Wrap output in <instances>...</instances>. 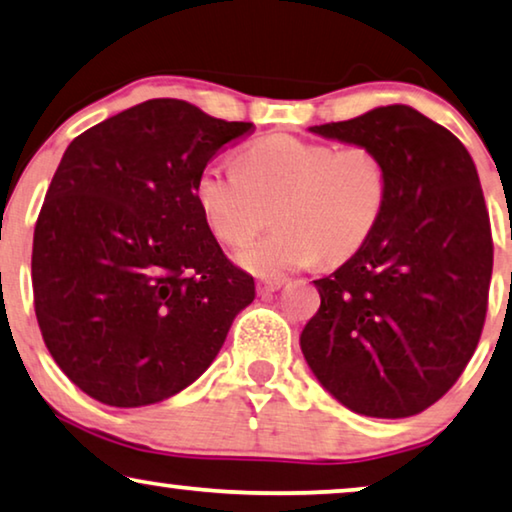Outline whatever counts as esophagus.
<instances>
[{"label":"esophagus","mask_w":512,"mask_h":512,"mask_svg":"<svg viewBox=\"0 0 512 512\" xmlns=\"http://www.w3.org/2000/svg\"><path fill=\"white\" fill-rule=\"evenodd\" d=\"M285 285V280L283 278H271V280H259L257 283V292L262 294V297H266V294H271V292H276V290H280V287Z\"/></svg>","instance_id":"obj_1"}]
</instances>
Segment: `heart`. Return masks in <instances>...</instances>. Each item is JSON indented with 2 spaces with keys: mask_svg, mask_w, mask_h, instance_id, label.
I'll use <instances>...</instances> for the list:
<instances>
[{
  "mask_svg": "<svg viewBox=\"0 0 512 512\" xmlns=\"http://www.w3.org/2000/svg\"><path fill=\"white\" fill-rule=\"evenodd\" d=\"M194 199L220 243L241 246L271 222L278 227L236 259L271 278L311 266L322 257L341 262L376 232L387 204V169L366 146L276 134L246 148L243 169L213 160L197 174Z\"/></svg>",
  "mask_w": 512,
  "mask_h": 512,
  "instance_id": "heart-1",
  "label": "heart"
}]
</instances>
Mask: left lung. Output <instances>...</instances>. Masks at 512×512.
Listing matches in <instances>:
<instances>
[{
	"label": "left lung",
	"mask_w": 512,
	"mask_h": 512,
	"mask_svg": "<svg viewBox=\"0 0 512 512\" xmlns=\"http://www.w3.org/2000/svg\"><path fill=\"white\" fill-rule=\"evenodd\" d=\"M311 132L376 150L387 204L371 239L313 280L301 352L355 413L417 415L457 383L485 325L494 246L478 171L455 134L403 104Z\"/></svg>",
	"instance_id": "1"
}]
</instances>
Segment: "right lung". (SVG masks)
I'll list each match as a JSON object with an SVG mask.
<instances>
[{
  "label": "right lung",
  "mask_w": 512,
  "mask_h": 512,
  "mask_svg": "<svg viewBox=\"0 0 512 512\" xmlns=\"http://www.w3.org/2000/svg\"><path fill=\"white\" fill-rule=\"evenodd\" d=\"M253 122L148 99L64 150L34 227L43 343L71 383L118 408L192 385L225 343L255 280L206 227L194 181Z\"/></svg>",
  "instance_id": "right-lung-1"
}]
</instances>
